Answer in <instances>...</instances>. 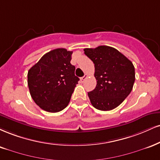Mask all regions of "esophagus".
Here are the masks:
<instances>
[{
    "label": "esophagus",
    "instance_id": "1",
    "mask_svg": "<svg viewBox=\"0 0 160 160\" xmlns=\"http://www.w3.org/2000/svg\"><path fill=\"white\" fill-rule=\"evenodd\" d=\"M87 78V75H85V76H83V77H82L81 78H80V80H81V82H83L84 81H85L86 80V79Z\"/></svg>",
    "mask_w": 160,
    "mask_h": 160
}]
</instances>
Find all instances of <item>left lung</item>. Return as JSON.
<instances>
[{
    "instance_id": "left-lung-1",
    "label": "left lung",
    "mask_w": 160,
    "mask_h": 160,
    "mask_svg": "<svg viewBox=\"0 0 160 160\" xmlns=\"http://www.w3.org/2000/svg\"><path fill=\"white\" fill-rule=\"evenodd\" d=\"M84 53L95 64L97 85L88 92L92 106L102 111L116 108L132 89L135 68L132 62L109 46L85 48Z\"/></svg>"
}]
</instances>
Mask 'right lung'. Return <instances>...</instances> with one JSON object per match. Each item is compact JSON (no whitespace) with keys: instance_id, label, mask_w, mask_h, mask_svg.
Instances as JSON below:
<instances>
[{"instance_id":"1","label":"right lung","mask_w":160,"mask_h":160,"mask_svg":"<svg viewBox=\"0 0 160 160\" xmlns=\"http://www.w3.org/2000/svg\"><path fill=\"white\" fill-rule=\"evenodd\" d=\"M73 51L57 48L45 53L28 71V84L32 100L40 108L57 112L68 104L80 80L71 64Z\"/></svg>"}]
</instances>
